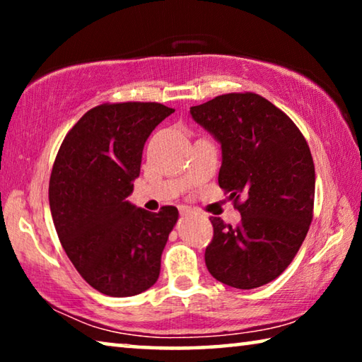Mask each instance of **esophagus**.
Wrapping results in <instances>:
<instances>
[{
    "instance_id": "obj_1",
    "label": "esophagus",
    "mask_w": 362,
    "mask_h": 362,
    "mask_svg": "<svg viewBox=\"0 0 362 362\" xmlns=\"http://www.w3.org/2000/svg\"><path fill=\"white\" fill-rule=\"evenodd\" d=\"M189 212V209H188V207H183V209H182V214H185V216H187V214Z\"/></svg>"
}]
</instances>
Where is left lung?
Returning <instances> with one entry per match:
<instances>
[{"label": "left lung", "mask_w": 362, "mask_h": 362, "mask_svg": "<svg viewBox=\"0 0 362 362\" xmlns=\"http://www.w3.org/2000/svg\"><path fill=\"white\" fill-rule=\"evenodd\" d=\"M189 113L222 145L218 185L241 214L238 226L211 218L206 267L236 289L268 284L291 265L313 220L310 146L289 116L254 93L218 95Z\"/></svg>", "instance_id": "8db88e82"}]
</instances>
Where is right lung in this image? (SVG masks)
I'll use <instances>...</instances> for the list:
<instances>
[{
    "label": "right lung",
    "mask_w": 362,
    "mask_h": 362,
    "mask_svg": "<svg viewBox=\"0 0 362 362\" xmlns=\"http://www.w3.org/2000/svg\"><path fill=\"white\" fill-rule=\"evenodd\" d=\"M174 113L156 102L102 103L66 134L49 180L60 244L81 278L110 297H131L156 283L161 254L179 218L126 201L153 129Z\"/></svg>",
    "instance_id": "obj_1"
}]
</instances>
